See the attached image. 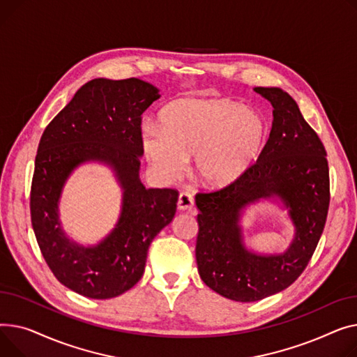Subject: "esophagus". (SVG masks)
Here are the masks:
<instances>
[{
	"instance_id": "obj_1",
	"label": "esophagus",
	"mask_w": 357,
	"mask_h": 357,
	"mask_svg": "<svg viewBox=\"0 0 357 357\" xmlns=\"http://www.w3.org/2000/svg\"><path fill=\"white\" fill-rule=\"evenodd\" d=\"M193 206H195V200H193L192 195H188L185 192L180 193L178 200H177L178 211H192Z\"/></svg>"
}]
</instances>
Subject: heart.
<instances>
[{
    "mask_svg": "<svg viewBox=\"0 0 357 357\" xmlns=\"http://www.w3.org/2000/svg\"><path fill=\"white\" fill-rule=\"evenodd\" d=\"M160 125L144 127L139 135L151 169L173 181L193 157L196 180L212 190L241 180L259 161L268 139L259 111L223 99L176 100L161 111Z\"/></svg>",
    "mask_w": 357,
    "mask_h": 357,
    "instance_id": "heart-1",
    "label": "heart"
}]
</instances>
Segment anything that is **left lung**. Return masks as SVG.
Segmentation results:
<instances>
[{
    "label": "left lung",
    "mask_w": 357,
    "mask_h": 357,
    "mask_svg": "<svg viewBox=\"0 0 357 357\" xmlns=\"http://www.w3.org/2000/svg\"><path fill=\"white\" fill-rule=\"evenodd\" d=\"M254 91L274 108L259 161L236 183L196 196L199 275L222 297L241 303L274 296L301 275L323 234L330 203L324 145L297 102L280 88ZM261 201L278 204L295 226L284 253L261 255L244 243L241 218Z\"/></svg>",
    "instance_id": "left-lung-1"
}]
</instances>
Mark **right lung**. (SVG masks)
<instances>
[{"mask_svg":"<svg viewBox=\"0 0 357 357\" xmlns=\"http://www.w3.org/2000/svg\"><path fill=\"white\" fill-rule=\"evenodd\" d=\"M160 96L158 88L137 77H98L75 93L41 135L30 195L33 230L54 277L83 297L108 300L132 288L153 239L176 215V190L145 188L139 180L141 115ZM89 162L112 169L123 199L112 232L83 245L62 230L58 204L68 177Z\"/></svg>","mask_w":357,"mask_h":357,"instance_id":"add662e5","label":"right lung"}]
</instances>
